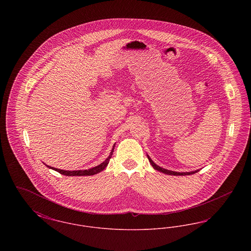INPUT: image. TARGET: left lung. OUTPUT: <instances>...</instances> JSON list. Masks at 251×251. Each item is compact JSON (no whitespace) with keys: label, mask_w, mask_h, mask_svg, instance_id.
Masks as SVG:
<instances>
[{"label":"left lung","mask_w":251,"mask_h":251,"mask_svg":"<svg viewBox=\"0 0 251 251\" xmlns=\"http://www.w3.org/2000/svg\"><path fill=\"white\" fill-rule=\"evenodd\" d=\"M148 159H149V161H150V163H151V165L152 166V167L155 169V170H158V171H160V172H162V173H165V174H167V175H174V176H185V175H192V174H195V173H197V172H199L200 170L198 169V170H195V171H190V172H177V171H172V170H168V169H166V168H163V167H159L158 165H156L155 163L151 159V157L148 155Z\"/></svg>","instance_id":"obj_1"}]
</instances>
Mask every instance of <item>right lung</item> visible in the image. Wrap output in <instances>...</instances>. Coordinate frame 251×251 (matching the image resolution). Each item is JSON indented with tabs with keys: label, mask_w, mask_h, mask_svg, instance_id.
<instances>
[{
	"label": "right lung",
	"mask_w": 251,
	"mask_h": 251,
	"mask_svg": "<svg viewBox=\"0 0 251 251\" xmlns=\"http://www.w3.org/2000/svg\"><path fill=\"white\" fill-rule=\"evenodd\" d=\"M114 149H115V145L113 146V149L110 152V154L108 156L107 158L105 159L104 162H102L101 164H100L99 166L97 167H92V168H89V169H84V170H63V169H59V168H55V167H50L47 166L49 168H51L57 172H59L60 174L62 175H66V176H91V175H95L97 173H100L101 172L105 167H107L108 164H109V161L111 159V157L113 155V152H114Z\"/></svg>",
	"instance_id": "1"
}]
</instances>
